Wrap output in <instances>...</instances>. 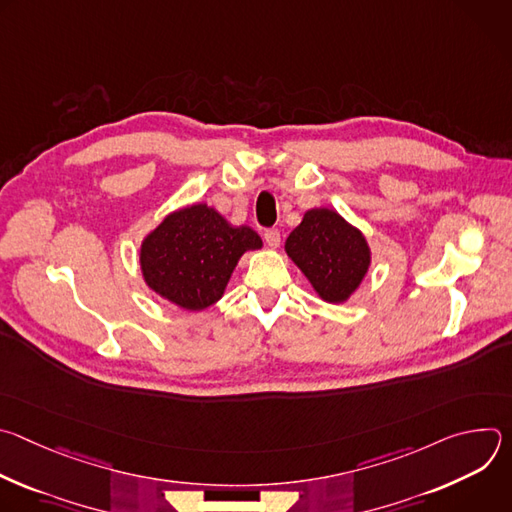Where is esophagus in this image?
I'll return each instance as SVG.
<instances>
[{"label":"esophagus","mask_w":512,"mask_h":512,"mask_svg":"<svg viewBox=\"0 0 512 512\" xmlns=\"http://www.w3.org/2000/svg\"><path fill=\"white\" fill-rule=\"evenodd\" d=\"M265 243L271 247V249H277L279 243H281V233L277 229H267L265 231Z\"/></svg>","instance_id":"esophagus-1"}]
</instances>
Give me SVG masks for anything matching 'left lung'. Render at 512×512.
I'll return each instance as SVG.
<instances>
[{"instance_id": "8db88e82", "label": "left lung", "mask_w": 512, "mask_h": 512, "mask_svg": "<svg viewBox=\"0 0 512 512\" xmlns=\"http://www.w3.org/2000/svg\"><path fill=\"white\" fill-rule=\"evenodd\" d=\"M287 257L312 283L320 300L344 304L371 267L367 237L332 208H310L285 241Z\"/></svg>"}]
</instances>
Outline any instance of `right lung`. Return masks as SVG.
I'll return each instance as SVG.
<instances>
[{
  "instance_id": "add662e5",
  "label": "right lung",
  "mask_w": 512,
  "mask_h": 512,
  "mask_svg": "<svg viewBox=\"0 0 512 512\" xmlns=\"http://www.w3.org/2000/svg\"><path fill=\"white\" fill-rule=\"evenodd\" d=\"M261 247L253 229L233 227L214 206L196 202L172 210L143 237L139 269L154 294L202 312L225 296L239 259Z\"/></svg>"
}]
</instances>
